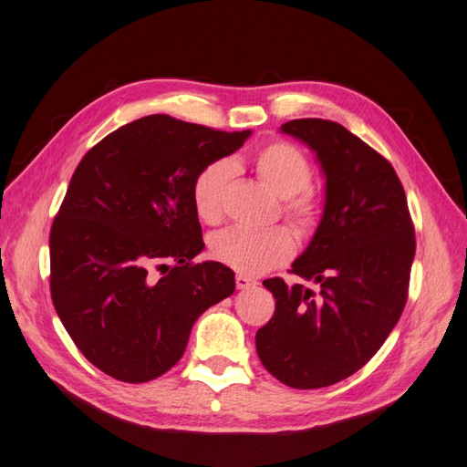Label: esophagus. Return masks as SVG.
<instances>
[{"instance_id":"34e87169","label":"esophagus","mask_w":467,"mask_h":467,"mask_svg":"<svg viewBox=\"0 0 467 467\" xmlns=\"http://www.w3.org/2000/svg\"><path fill=\"white\" fill-rule=\"evenodd\" d=\"M254 285H256V282L254 279H250L248 275H243V274L236 275V289H250Z\"/></svg>"}]
</instances>
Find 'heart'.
<instances>
[{
	"instance_id": "heart-1",
	"label": "heart",
	"mask_w": 467,
	"mask_h": 467,
	"mask_svg": "<svg viewBox=\"0 0 467 467\" xmlns=\"http://www.w3.org/2000/svg\"><path fill=\"white\" fill-rule=\"evenodd\" d=\"M258 178L268 188L285 199L284 211L299 234H311L321 221V199L309 188L311 164L296 144L274 140L260 146L252 156ZM234 176L231 160L215 158L207 162L192 185L195 215L207 224L223 219L224 195ZM296 243L285 226H272L265 231L226 229L209 238L211 256L223 265L244 275H258L284 264Z\"/></svg>"
}]
</instances>
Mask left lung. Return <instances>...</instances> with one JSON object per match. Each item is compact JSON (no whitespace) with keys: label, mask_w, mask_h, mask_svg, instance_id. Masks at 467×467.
I'll use <instances>...</instances> for the list:
<instances>
[{"label":"left lung","mask_w":467,"mask_h":467,"mask_svg":"<svg viewBox=\"0 0 467 467\" xmlns=\"http://www.w3.org/2000/svg\"><path fill=\"white\" fill-rule=\"evenodd\" d=\"M279 130L307 144L325 176L321 221L291 264V274L318 291L265 279L275 311L256 332V350L282 383L317 389L366 366L397 325L407 303L415 229L393 166L348 129L293 119Z\"/></svg>","instance_id":"1"}]
</instances>
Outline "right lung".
Returning a JSON list of instances; mask_svg holds the SVG:
<instances>
[{
	"mask_svg": "<svg viewBox=\"0 0 467 467\" xmlns=\"http://www.w3.org/2000/svg\"><path fill=\"white\" fill-rule=\"evenodd\" d=\"M250 135L149 115L78 164L50 231V293L79 352L108 376L166 374L197 318L233 296L231 268L192 262L205 248L192 185Z\"/></svg>",
	"mask_w": 467,
	"mask_h": 467,
	"instance_id": "obj_1",
	"label": "right lung"
}]
</instances>
